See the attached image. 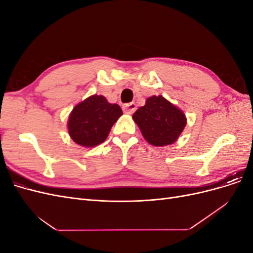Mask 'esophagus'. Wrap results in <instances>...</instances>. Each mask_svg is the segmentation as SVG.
Listing matches in <instances>:
<instances>
[{
  "mask_svg": "<svg viewBox=\"0 0 253 253\" xmlns=\"http://www.w3.org/2000/svg\"><path fill=\"white\" fill-rule=\"evenodd\" d=\"M122 110H124V112L126 114L131 115V114H133L136 111V104L134 102L126 103V104H125L124 106H122Z\"/></svg>",
  "mask_w": 253,
  "mask_h": 253,
  "instance_id": "1",
  "label": "esophagus"
}]
</instances>
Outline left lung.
<instances>
[{
    "label": "left lung",
    "mask_w": 253,
    "mask_h": 253,
    "mask_svg": "<svg viewBox=\"0 0 253 253\" xmlns=\"http://www.w3.org/2000/svg\"><path fill=\"white\" fill-rule=\"evenodd\" d=\"M143 138L154 147L173 144L187 125V117L179 108L162 95L152 96L133 115Z\"/></svg>",
    "instance_id": "8db88e82"
}]
</instances>
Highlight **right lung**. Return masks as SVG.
I'll return each mask as SVG.
<instances>
[{"instance_id": "obj_1", "label": "right lung", "mask_w": 253, "mask_h": 253, "mask_svg": "<svg viewBox=\"0 0 253 253\" xmlns=\"http://www.w3.org/2000/svg\"><path fill=\"white\" fill-rule=\"evenodd\" d=\"M122 115L116 103H110L102 95H91L73 109L67 121L71 138L84 148L102 143Z\"/></svg>"}]
</instances>
